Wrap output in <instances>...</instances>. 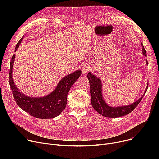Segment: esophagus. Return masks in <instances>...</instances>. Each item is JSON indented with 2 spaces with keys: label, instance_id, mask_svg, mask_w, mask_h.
<instances>
[{
  "label": "esophagus",
  "instance_id": "obj_1",
  "mask_svg": "<svg viewBox=\"0 0 159 159\" xmlns=\"http://www.w3.org/2000/svg\"><path fill=\"white\" fill-rule=\"evenodd\" d=\"M89 71V69L88 66H86V67H84V68H82V73L83 75H86L88 71Z\"/></svg>",
  "mask_w": 159,
  "mask_h": 159
}]
</instances>
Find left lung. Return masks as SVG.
<instances>
[{"label":"left lung","instance_id":"obj_1","mask_svg":"<svg viewBox=\"0 0 159 159\" xmlns=\"http://www.w3.org/2000/svg\"><path fill=\"white\" fill-rule=\"evenodd\" d=\"M142 44L143 47V54L146 56V49L143 46ZM148 64V61L146 62ZM87 77L89 82V87H90V93H91V102L93 107L96 110L99 114L102 115L106 117L109 118H116L120 117L126 115L127 114L130 113L135 108L138 106V104L143 99V97L144 96L148 87V84L146 87V89L144 91V93L143 95L140 98L138 101L133 104H131L128 106H120V107H111L108 106L102 96V84L101 81L98 78L94 76L91 73H89L87 75Z\"/></svg>","mask_w":159,"mask_h":159}]
</instances>
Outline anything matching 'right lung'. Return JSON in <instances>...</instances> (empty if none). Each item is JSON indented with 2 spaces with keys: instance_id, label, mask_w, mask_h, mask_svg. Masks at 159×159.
<instances>
[{
  "instance_id": "right-lung-1",
  "label": "right lung",
  "mask_w": 159,
  "mask_h": 159,
  "mask_svg": "<svg viewBox=\"0 0 159 159\" xmlns=\"http://www.w3.org/2000/svg\"><path fill=\"white\" fill-rule=\"evenodd\" d=\"M21 41L22 39L16 44L15 48V52ZM14 61L15 55H13L10 62L9 83L16 103L24 111L36 118L52 119L59 115L66 106L67 97L70 89L80 76L82 71L77 70L62 79L56 89L46 97L33 98L21 93L14 84L12 78Z\"/></svg>"
}]
</instances>
